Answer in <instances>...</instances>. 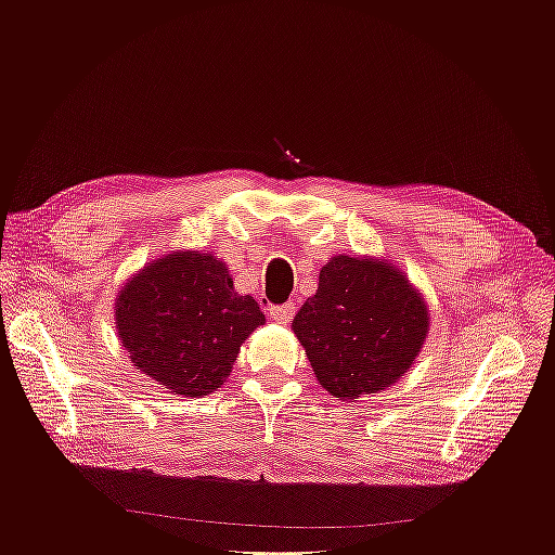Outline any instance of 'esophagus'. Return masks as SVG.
I'll use <instances>...</instances> for the list:
<instances>
[{
	"instance_id": "34e87169",
	"label": "esophagus",
	"mask_w": 555,
	"mask_h": 555,
	"mask_svg": "<svg viewBox=\"0 0 555 555\" xmlns=\"http://www.w3.org/2000/svg\"><path fill=\"white\" fill-rule=\"evenodd\" d=\"M294 312H296V308L292 304H287V306H273L268 314H271V319H275L278 324H289Z\"/></svg>"
}]
</instances>
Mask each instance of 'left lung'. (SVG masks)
Returning a JSON list of instances; mask_svg holds the SVG:
<instances>
[{
	"mask_svg": "<svg viewBox=\"0 0 555 555\" xmlns=\"http://www.w3.org/2000/svg\"><path fill=\"white\" fill-rule=\"evenodd\" d=\"M317 382L338 400L379 393L405 375L430 331V310L408 273L384 257L338 255L294 317Z\"/></svg>",
	"mask_w": 555,
	"mask_h": 555,
	"instance_id": "1",
	"label": "left lung"
}]
</instances>
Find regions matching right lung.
I'll list each match as a JSON object with an SVG mask.
<instances>
[{"instance_id":"1","label":"right lung","mask_w":555,"mask_h":555,"mask_svg":"<svg viewBox=\"0 0 555 555\" xmlns=\"http://www.w3.org/2000/svg\"><path fill=\"white\" fill-rule=\"evenodd\" d=\"M266 324L210 251L176 249L147 261L115 296V331L137 371L182 398L220 389L241 345Z\"/></svg>"}]
</instances>
